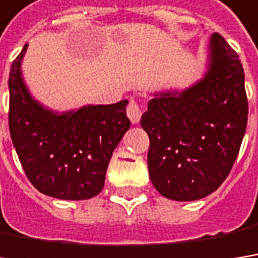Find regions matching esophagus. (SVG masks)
<instances>
[{
    "label": "esophagus",
    "mask_w": 258,
    "mask_h": 258,
    "mask_svg": "<svg viewBox=\"0 0 258 258\" xmlns=\"http://www.w3.org/2000/svg\"><path fill=\"white\" fill-rule=\"evenodd\" d=\"M142 114H143V111H142L140 105L136 100L131 99L128 102V106H127V116L130 118V121L133 124H137L140 121V118H142Z\"/></svg>",
    "instance_id": "esophagus-1"
}]
</instances>
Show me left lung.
Masks as SVG:
<instances>
[{
    "label": "left lung",
    "instance_id": "left-lung-1",
    "mask_svg": "<svg viewBox=\"0 0 258 258\" xmlns=\"http://www.w3.org/2000/svg\"><path fill=\"white\" fill-rule=\"evenodd\" d=\"M247 119L241 59L223 36L213 33L205 79L179 95L153 98L142 115L155 188L176 202L199 200L216 191L234 166Z\"/></svg>",
    "mask_w": 258,
    "mask_h": 258
}]
</instances>
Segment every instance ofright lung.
Wrapping results in <instances>:
<instances>
[{
	"label": "right lung",
	"mask_w": 258,
	"mask_h": 258,
	"mask_svg": "<svg viewBox=\"0 0 258 258\" xmlns=\"http://www.w3.org/2000/svg\"><path fill=\"white\" fill-rule=\"evenodd\" d=\"M27 45L13 61L8 79V127L29 181L46 196L87 200L103 188L112 152L130 128L127 100L84 106L56 115L30 98L20 64Z\"/></svg>",
	"instance_id": "1"
}]
</instances>
